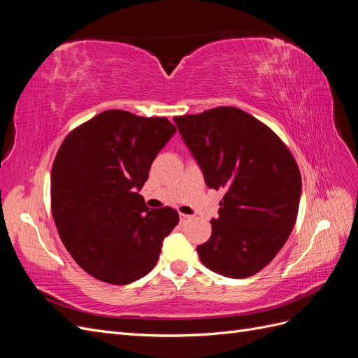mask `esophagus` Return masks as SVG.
<instances>
[{
	"mask_svg": "<svg viewBox=\"0 0 358 358\" xmlns=\"http://www.w3.org/2000/svg\"><path fill=\"white\" fill-rule=\"evenodd\" d=\"M189 221H191V216H189V215H185V213H180V215H179V222H180V225H187Z\"/></svg>",
	"mask_w": 358,
	"mask_h": 358,
	"instance_id": "esophagus-1",
	"label": "esophagus"
}]
</instances>
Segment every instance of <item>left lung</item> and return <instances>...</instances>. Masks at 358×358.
I'll list each match as a JSON object with an SVG mask.
<instances>
[{
    "mask_svg": "<svg viewBox=\"0 0 358 358\" xmlns=\"http://www.w3.org/2000/svg\"><path fill=\"white\" fill-rule=\"evenodd\" d=\"M200 164L206 185L224 189L210 239L197 246L212 272L243 279L282 249L299 213L301 176L280 137L257 117L230 106L175 116Z\"/></svg>",
    "mask_w": 358,
    "mask_h": 358,
    "instance_id": "8db88e82",
    "label": "left lung"
}]
</instances>
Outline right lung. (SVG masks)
<instances>
[{"label":"right lung","mask_w":358,"mask_h":358,"mask_svg":"<svg viewBox=\"0 0 358 358\" xmlns=\"http://www.w3.org/2000/svg\"><path fill=\"white\" fill-rule=\"evenodd\" d=\"M175 133L164 116L113 109L62 140L50 173L53 221L74 262L95 279L127 285L155 267L179 213L146 208L137 189Z\"/></svg>","instance_id":"1"}]
</instances>
